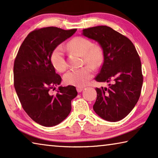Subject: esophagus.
Listing matches in <instances>:
<instances>
[{"instance_id": "esophagus-1", "label": "esophagus", "mask_w": 158, "mask_h": 158, "mask_svg": "<svg viewBox=\"0 0 158 158\" xmlns=\"http://www.w3.org/2000/svg\"><path fill=\"white\" fill-rule=\"evenodd\" d=\"M83 90H84V87H80V86L77 87V92L80 93V92H81Z\"/></svg>"}]
</instances>
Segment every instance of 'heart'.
Segmentation results:
<instances>
[{"mask_svg":"<svg viewBox=\"0 0 158 158\" xmlns=\"http://www.w3.org/2000/svg\"><path fill=\"white\" fill-rule=\"evenodd\" d=\"M67 49L83 56L84 61L93 67H98L102 60V52L98 46H93L90 40L84 37H76L71 40ZM51 62L57 71L63 73L67 69V62L65 58V51L61 45H58L52 51ZM93 69L91 66L85 65L81 68L71 69L64 75V81L67 84L77 85H85L92 78Z\"/></svg>","mask_w":158,"mask_h":158,"instance_id":"b5f03b06","label":"heart"}]
</instances>
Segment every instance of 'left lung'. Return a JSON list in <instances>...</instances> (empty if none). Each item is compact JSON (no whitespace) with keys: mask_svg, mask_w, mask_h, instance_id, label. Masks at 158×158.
Instances as JSON below:
<instances>
[{"mask_svg":"<svg viewBox=\"0 0 158 158\" xmlns=\"http://www.w3.org/2000/svg\"><path fill=\"white\" fill-rule=\"evenodd\" d=\"M82 35L98 42L103 51L102 65L95 79L109 83L108 88H96L93 109L105 121H118L139 99L143 84L140 58L132 42L109 26L85 28Z\"/></svg>","mask_w":158,"mask_h":158,"instance_id":"1","label":"left lung"}]
</instances>
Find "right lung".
I'll list each match as a JSON object with an SVG mask.
<instances>
[{"label": "right lung", "mask_w": 158, "mask_h": 158, "mask_svg": "<svg viewBox=\"0 0 158 158\" xmlns=\"http://www.w3.org/2000/svg\"><path fill=\"white\" fill-rule=\"evenodd\" d=\"M77 31L47 27L31 32L18 51L14 63V85L23 109L32 120L45 127L55 126L71 111L77 95L73 85L59 86L61 77L51 62L52 51Z\"/></svg>", "instance_id": "1"}]
</instances>
